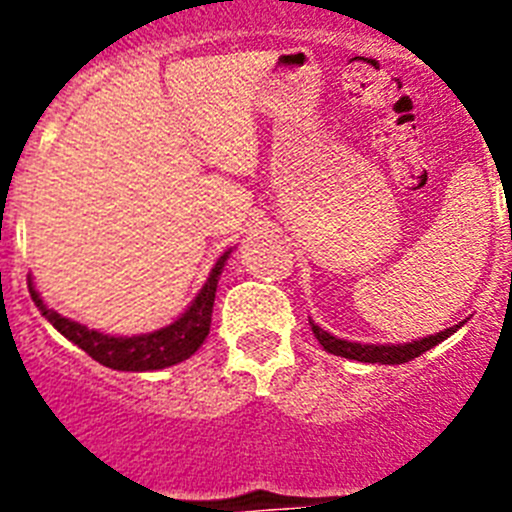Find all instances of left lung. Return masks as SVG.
Instances as JSON below:
<instances>
[{"instance_id":"8db88e82","label":"left lung","mask_w":512,"mask_h":512,"mask_svg":"<svg viewBox=\"0 0 512 512\" xmlns=\"http://www.w3.org/2000/svg\"><path fill=\"white\" fill-rule=\"evenodd\" d=\"M462 324H465V321L444 329V332H436V335L420 337V340H412V342H385V345L377 342V345H374V342H353V340H342V337L337 335H329L327 329H321L319 324H313L311 319L313 337L324 345L327 353L350 358V361H361V364H406V361L422 356L425 350L436 348L438 342H444L446 337L454 335Z\"/></svg>"}]
</instances>
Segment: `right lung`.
<instances>
[{
	"mask_svg": "<svg viewBox=\"0 0 512 512\" xmlns=\"http://www.w3.org/2000/svg\"><path fill=\"white\" fill-rule=\"evenodd\" d=\"M231 252L233 249H225L223 255L217 257L199 295L193 297L191 305L172 324L146 332V335H106L100 329H90L87 324H79L63 313L52 311L39 295V289L34 287V279H28V289H31V300L44 319L50 321L68 342H74L76 348H82L87 356L95 358L98 364L116 369V372H156V369H167V366L191 358L204 345L209 324H212L217 281H220V273H223Z\"/></svg>",
	"mask_w": 512,
	"mask_h": 512,
	"instance_id": "obj_1",
	"label": "right lung"
}]
</instances>
